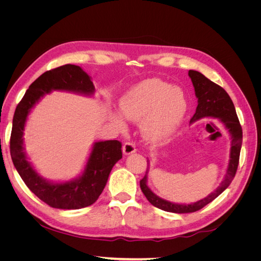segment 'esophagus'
<instances>
[{"mask_svg": "<svg viewBox=\"0 0 261 261\" xmlns=\"http://www.w3.org/2000/svg\"><path fill=\"white\" fill-rule=\"evenodd\" d=\"M134 152H136V147L133 143H129V141H127V143H125L123 145V153L124 154L128 155V154H132Z\"/></svg>", "mask_w": 261, "mask_h": 261, "instance_id": "esophagus-1", "label": "esophagus"}]
</instances>
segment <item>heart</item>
<instances>
[{"label": "heart", "mask_w": 261, "mask_h": 261, "mask_svg": "<svg viewBox=\"0 0 261 261\" xmlns=\"http://www.w3.org/2000/svg\"><path fill=\"white\" fill-rule=\"evenodd\" d=\"M123 114L133 121L142 120L144 135L151 140H163L174 133L183 122L187 100L183 89L170 86L158 78H151L134 86L121 99ZM120 128H125L120 112L112 116Z\"/></svg>", "instance_id": "b5f03b06"}]
</instances>
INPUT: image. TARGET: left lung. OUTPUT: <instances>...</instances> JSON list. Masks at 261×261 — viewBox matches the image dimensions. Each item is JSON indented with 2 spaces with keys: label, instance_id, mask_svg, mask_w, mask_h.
I'll return each instance as SVG.
<instances>
[{
  "label": "left lung",
  "instance_id": "obj_1",
  "mask_svg": "<svg viewBox=\"0 0 261 261\" xmlns=\"http://www.w3.org/2000/svg\"><path fill=\"white\" fill-rule=\"evenodd\" d=\"M188 76L191 77L195 88V94L197 99H198V106L196 108L194 116L191 118V123L199 121L204 117L218 118L231 135L230 160H228L225 176L216 191L208 195L206 198L189 204L174 203L156 196L147 185L149 172V168H147L144 178L140 180V188L146 196V198L152 206L164 211L174 213H189L198 211L206 206V204L210 203L212 200H215L220 194H222L225 191L228 185L232 183L236 174L243 141L242 126L240 124L238 114H236L233 101L227 92L222 87L211 82L206 76L197 72V70H188Z\"/></svg>",
  "mask_w": 261,
  "mask_h": 261
}]
</instances>
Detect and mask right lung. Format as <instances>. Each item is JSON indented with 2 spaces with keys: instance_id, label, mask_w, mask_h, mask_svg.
<instances>
[{
  "instance_id": "right-lung-1",
  "label": "right lung",
  "mask_w": 261,
  "mask_h": 261,
  "mask_svg": "<svg viewBox=\"0 0 261 261\" xmlns=\"http://www.w3.org/2000/svg\"><path fill=\"white\" fill-rule=\"evenodd\" d=\"M53 90L92 96L94 86L82 67L72 64L48 70L38 77L15 110L10 140L11 156L21 179L39 199L52 208L82 209L91 206L99 198L110 172L122 158V144L118 140L94 143L82 175L72 180L53 183L39 175L28 161L22 135L31 109L44 94Z\"/></svg>"
}]
</instances>
